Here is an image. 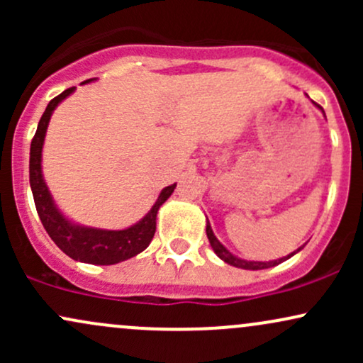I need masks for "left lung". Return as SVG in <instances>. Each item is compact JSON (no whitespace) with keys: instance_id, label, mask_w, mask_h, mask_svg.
Listing matches in <instances>:
<instances>
[{"instance_id":"1","label":"left lung","mask_w":363,"mask_h":363,"mask_svg":"<svg viewBox=\"0 0 363 363\" xmlns=\"http://www.w3.org/2000/svg\"><path fill=\"white\" fill-rule=\"evenodd\" d=\"M315 106H318V104H315ZM318 107H319V106H318ZM323 112H324V111H323ZM206 235H208V240H210L211 247H213L215 254H216V256L220 257V259L227 262V264L235 266V268L252 269V272H256V269H266V268H272V266L280 264V262L286 261V259H289V257L294 256V254H297L298 251H302V249H303V245H302V247H298L297 251H294L291 254H289V256H286V257H280V259H274V261H245V259H240V257L234 256V254H232L230 251H228V249L225 247V245H223L222 242H220L218 239H216L215 234H213V230H211V225H210V222H206Z\"/></svg>"}]
</instances>
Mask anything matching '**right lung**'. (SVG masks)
<instances>
[{
	"label": "right lung",
	"instance_id": "right-lung-1",
	"mask_svg": "<svg viewBox=\"0 0 363 363\" xmlns=\"http://www.w3.org/2000/svg\"><path fill=\"white\" fill-rule=\"evenodd\" d=\"M89 82L91 80L83 83ZM73 91L74 86L54 97L48 104L43 118L39 121V126H37L35 136L30 145V164H28L32 194H34L37 213H39L45 232L66 256H69L74 261L89 262V264H118V262L126 261L148 247L153 235H155L158 208L167 201L169 196L176 189V184L164 187L152 210L138 223L131 225L124 230H104V228L82 227V225L69 222L54 205L52 196L49 193L48 184L44 182L40 162H43V147L49 119H51L57 104L65 101Z\"/></svg>",
	"mask_w": 363,
	"mask_h": 363
}]
</instances>
